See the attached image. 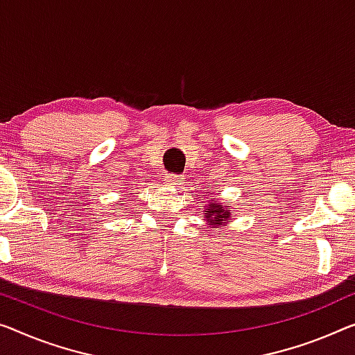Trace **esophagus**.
I'll list each match as a JSON object with an SVG mask.
<instances>
[{"label": "esophagus", "mask_w": 355, "mask_h": 355, "mask_svg": "<svg viewBox=\"0 0 355 355\" xmlns=\"http://www.w3.org/2000/svg\"><path fill=\"white\" fill-rule=\"evenodd\" d=\"M166 182L167 184H172V187H180V184H183L184 178L183 175H177V173H168L166 177Z\"/></svg>", "instance_id": "1"}]
</instances>
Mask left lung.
<instances>
[{
	"label": "left lung",
	"mask_w": 355,
	"mask_h": 355,
	"mask_svg": "<svg viewBox=\"0 0 355 355\" xmlns=\"http://www.w3.org/2000/svg\"><path fill=\"white\" fill-rule=\"evenodd\" d=\"M207 211V216L205 218L210 220L214 225H220V223H226L228 220L230 211H225L221 205H218V202H210V207L205 209Z\"/></svg>",
	"instance_id": "obj_1"
}]
</instances>
